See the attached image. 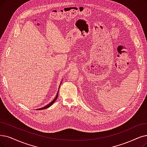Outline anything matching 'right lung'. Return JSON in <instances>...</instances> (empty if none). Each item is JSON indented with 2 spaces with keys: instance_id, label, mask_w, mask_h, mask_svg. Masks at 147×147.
I'll use <instances>...</instances> for the list:
<instances>
[{
  "instance_id": "obj_1",
  "label": "right lung",
  "mask_w": 147,
  "mask_h": 147,
  "mask_svg": "<svg viewBox=\"0 0 147 147\" xmlns=\"http://www.w3.org/2000/svg\"><path fill=\"white\" fill-rule=\"evenodd\" d=\"M58 92H57V95H56V97L55 98V99H54L53 101H52L51 102H50L49 104H48V105H46L45 107H42V108H40V109H37V110H43V109H47V108H48V107H49L51 105H52V104H53V103L56 101V99H57V98H58Z\"/></svg>"
}]
</instances>
